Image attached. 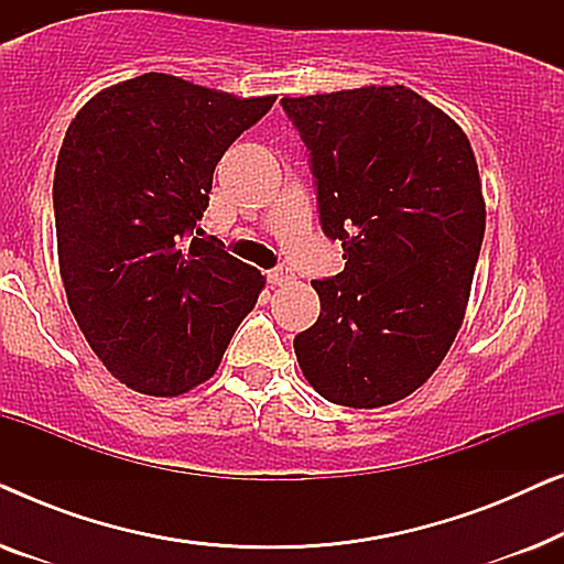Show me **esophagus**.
Segmentation results:
<instances>
[{
	"label": "esophagus",
	"mask_w": 564,
	"mask_h": 564,
	"mask_svg": "<svg viewBox=\"0 0 564 564\" xmlns=\"http://www.w3.org/2000/svg\"><path fill=\"white\" fill-rule=\"evenodd\" d=\"M267 280L269 284H274V288H280V284H288L292 280V274L288 269H272V272H267Z\"/></svg>",
	"instance_id": "34e87169"
}]
</instances>
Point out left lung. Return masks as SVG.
<instances>
[{
  "instance_id": "obj_1",
  "label": "left lung",
  "mask_w": 564,
  "mask_h": 564,
  "mask_svg": "<svg viewBox=\"0 0 564 564\" xmlns=\"http://www.w3.org/2000/svg\"><path fill=\"white\" fill-rule=\"evenodd\" d=\"M311 149L321 223L346 267L315 280L321 315L295 338L330 403L382 408L421 388L457 338L485 234L475 151L403 84L282 97Z\"/></svg>"
}]
</instances>
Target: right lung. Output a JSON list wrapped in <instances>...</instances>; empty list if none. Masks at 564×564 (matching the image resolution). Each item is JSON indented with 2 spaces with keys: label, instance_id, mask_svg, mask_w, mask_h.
<instances>
[{
  "label": "right lung",
  "instance_id": "obj_1",
  "mask_svg": "<svg viewBox=\"0 0 564 564\" xmlns=\"http://www.w3.org/2000/svg\"><path fill=\"white\" fill-rule=\"evenodd\" d=\"M274 99L151 72L97 91L66 130L53 176L61 280L91 351L130 390L176 398L210 380L264 290L220 241L187 236L220 156Z\"/></svg>",
  "mask_w": 564,
  "mask_h": 564
}]
</instances>
